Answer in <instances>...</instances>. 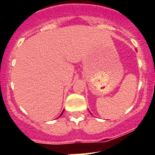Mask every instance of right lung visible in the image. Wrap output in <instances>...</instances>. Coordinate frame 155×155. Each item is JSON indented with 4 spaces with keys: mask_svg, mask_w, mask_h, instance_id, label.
<instances>
[{
    "mask_svg": "<svg viewBox=\"0 0 155 155\" xmlns=\"http://www.w3.org/2000/svg\"><path fill=\"white\" fill-rule=\"evenodd\" d=\"M63 112H64V110H63V112H61V115H60V116H61V115H62V114H63ZM60 116H59V117H60Z\"/></svg>",
    "mask_w": 155,
    "mask_h": 155,
    "instance_id": "add662e5",
    "label": "right lung"
}]
</instances>
